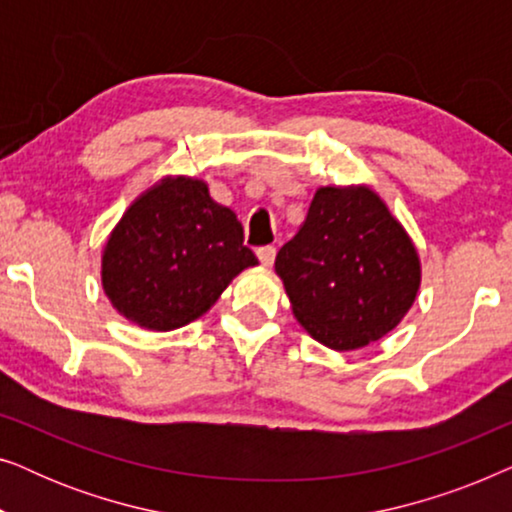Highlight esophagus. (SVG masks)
Instances as JSON below:
<instances>
[{"label":"esophagus","instance_id":"esophagus-1","mask_svg":"<svg viewBox=\"0 0 512 512\" xmlns=\"http://www.w3.org/2000/svg\"><path fill=\"white\" fill-rule=\"evenodd\" d=\"M256 256H258V261H261L263 265H272V263H275L277 249L272 247V244H265V247H258L256 249Z\"/></svg>","mask_w":512,"mask_h":512}]
</instances>
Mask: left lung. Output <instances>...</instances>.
<instances>
[{
	"label": "left lung",
	"instance_id": "obj_1",
	"mask_svg": "<svg viewBox=\"0 0 512 512\" xmlns=\"http://www.w3.org/2000/svg\"><path fill=\"white\" fill-rule=\"evenodd\" d=\"M275 270L293 314L321 345L347 352L380 340L410 310L419 258L368 188H319Z\"/></svg>",
	"mask_w": 512,
	"mask_h": 512
}]
</instances>
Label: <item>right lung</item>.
<instances>
[{
  "label": "right lung",
  "mask_w": 512,
  "mask_h": 512,
  "mask_svg": "<svg viewBox=\"0 0 512 512\" xmlns=\"http://www.w3.org/2000/svg\"><path fill=\"white\" fill-rule=\"evenodd\" d=\"M244 230L198 179H165L123 214L102 256L104 291L118 312L151 331L205 314L230 279L256 265Z\"/></svg>",
  "instance_id": "add662e5"
}]
</instances>
